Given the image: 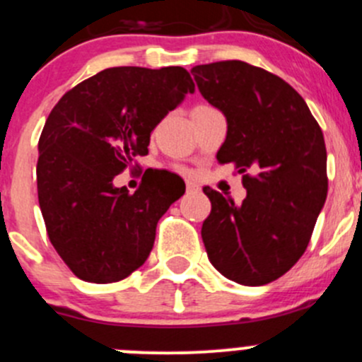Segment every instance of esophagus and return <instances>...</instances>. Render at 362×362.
<instances>
[{"instance_id": "esophagus-1", "label": "esophagus", "mask_w": 362, "mask_h": 362, "mask_svg": "<svg viewBox=\"0 0 362 362\" xmlns=\"http://www.w3.org/2000/svg\"><path fill=\"white\" fill-rule=\"evenodd\" d=\"M186 189H188V193H197L200 189V186L197 185V182L188 181V182H186Z\"/></svg>"}]
</instances>
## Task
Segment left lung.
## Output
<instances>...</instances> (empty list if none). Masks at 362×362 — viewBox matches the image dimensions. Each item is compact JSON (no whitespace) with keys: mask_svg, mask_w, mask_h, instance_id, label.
<instances>
[{"mask_svg":"<svg viewBox=\"0 0 362 362\" xmlns=\"http://www.w3.org/2000/svg\"><path fill=\"white\" fill-rule=\"evenodd\" d=\"M192 74L200 95L227 117L216 160L235 163L246 188L241 204L204 188L207 257L235 284H271L301 259L324 207V135L303 96L264 68L232 59L197 64Z\"/></svg>","mask_w":362,"mask_h":362,"instance_id":"left-lung-1","label":"left lung"}]
</instances>
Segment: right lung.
Instances as JSON below:
<instances>
[{
	"label": "right lung",
	"mask_w": 362,
	"mask_h": 362,
	"mask_svg": "<svg viewBox=\"0 0 362 362\" xmlns=\"http://www.w3.org/2000/svg\"><path fill=\"white\" fill-rule=\"evenodd\" d=\"M193 91L181 66H116L71 88L51 110L38 141V202L52 246L77 278L112 284L149 257L156 223L185 182L151 174L130 195L112 181L148 155L156 124Z\"/></svg>",
	"instance_id": "right-lung-1"
}]
</instances>
